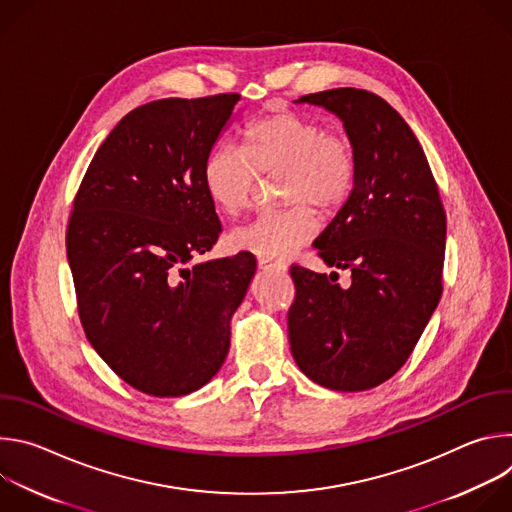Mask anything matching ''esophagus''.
I'll return each instance as SVG.
<instances>
[{
	"label": "esophagus",
	"mask_w": 512,
	"mask_h": 512,
	"mask_svg": "<svg viewBox=\"0 0 512 512\" xmlns=\"http://www.w3.org/2000/svg\"><path fill=\"white\" fill-rule=\"evenodd\" d=\"M259 267L263 271H277V273L287 271V265L283 261H277V259H271V257H259Z\"/></svg>",
	"instance_id": "1"
}]
</instances>
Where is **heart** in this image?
Segmentation results:
<instances>
[{"label": "heart", "mask_w": 512, "mask_h": 512, "mask_svg": "<svg viewBox=\"0 0 512 512\" xmlns=\"http://www.w3.org/2000/svg\"><path fill=\"white\" fill-rule=\"evenodd\" d=\"M275 174H281L277 192L287 208L261 212L233 231L231 241L255 255L283 259L316 235L318 221L312 207L320 214H332L348 200L356 180L352 143L330 133L314 117L283 109L245 127L243 150L221 143L202 164L206 196L231 216L251 206L259 176Z\"/></svg>", "instance_id": "obj_1"}]
</instances>
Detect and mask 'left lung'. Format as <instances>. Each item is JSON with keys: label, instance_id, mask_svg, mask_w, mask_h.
<instances>
[{"label": "left lung", "instance_id": "left-lung-1", "mask_svg": "<svg viewBox=\"0 0 512 512\" xmlns=\"http://www.w3.org/2000/svg\"><path fill=\"white\" fill-rule=\"evenodd\" d=\"M298 103L322 105L344 121L356 180L314 241L326 265L350 269V283L289 267L291 354L322 387L373 389L407 362L442 298L446 210L417 137L385 99L344 87Z\"/></svg>", "mask_w": 512, "mask_h": 512}]
</instances>
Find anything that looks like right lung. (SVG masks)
I'll return each instance as SVG.
<instances>
[{"label":"right lung","instance_id":"obj_1","mask_svg":"<svg viewBox=\"0 0 512 512\" xmlns=\"http://www.w3.org/2000/svg\"><path fill=\"white\" fill-rule=\"evenodd\" d=\"M239 99H160L129 111L72 202L66 255L81 324L111 371L145 395H188L218 373L255 273L247 251L192 263L223 231L202 164Z\"/></svg>","mask_w":512,"mask_h":512}]
</instances>
